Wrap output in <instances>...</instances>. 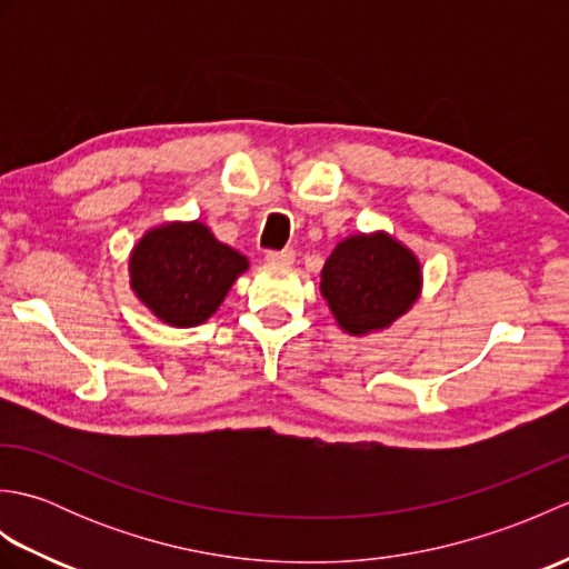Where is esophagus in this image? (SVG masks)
<instances>
[{"label":"esophagus","mask_w":569,"mask_h":569,"mask_svg":"<svg viewBox=\"0 0 569 569\" xmlns=\"http://www.w3.org/2000/svg\"><path fill=\"white\" fill-rule=\"evenodd\" d=\"M296 259V251L293 249H269L266 251V261L271 263H291Z\"/></svg>","instance_id":"obj_1"}]
</instances>
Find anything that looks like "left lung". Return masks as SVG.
<instances>
[{"label": "left lung", "mask_w": 569, "mask_h": 569, "mask_svg": "<svg viewBox=\"0 0 569 569\" xmlns=\"http://www.w3.org/2000/svg\"><path fill=\"white\" fill-rule=\"evenodd\" d=\"M322 296L347 332L389 328L413 306L420 266L413 253L386 234L349 237L322 269Z\"/></svg>", "instance_id": "obj_1"}]
</instances>
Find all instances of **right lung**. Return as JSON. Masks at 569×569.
Segmentation results:
<instances>
[{
    "instance_id": "1",
    "label": "right lung",
    "mask_w": 569,
    "mask_h": 569,
    "mask_svg": "<svg viewBox=\"0 0 569 569\" xmlns=\"http://www.w3.org/2000/svg\"><path fill=\"white\" fill-rule=\"evenodd\" d=\"M241 271L247 259L200 222L153 229L131 253V288L176 328L208 320Z\"/></svg>"
}]
</instances>
